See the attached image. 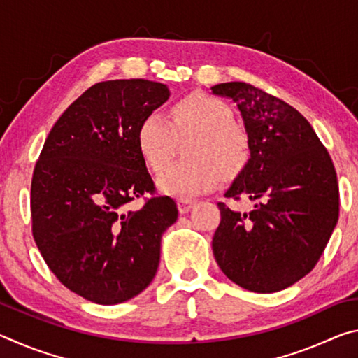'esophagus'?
<instances>
[{
  "mask_svg": "<svg viewBox=\"0 0 358 358\" xmlns=\"http://www.w3.org/2000/svg\"><path fill=\"white\" fill-rule=\"evenodd\" d=\"M177 203H178L180 213H183V215L187 213V211L194 207V201H189V199H180Z\"/></svg>",
  "mask_w": 358,
  "mask_h": 358,
  "instance_id": "obj_1",
  "label": "esophagus"
}]
</instances>
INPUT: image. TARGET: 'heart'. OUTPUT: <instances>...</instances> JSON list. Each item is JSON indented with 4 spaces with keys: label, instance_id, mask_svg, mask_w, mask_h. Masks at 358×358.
<instances>
[{
    "label": "heart",
    "instance_id": "obj_1",
    "mask_svg": "<svg viewBox=\"0 0 358 358\" xmlns=\"http://www.w3.org/2000/svg\"><path fill=\"white\" fill-rule=\"evenodd\" d=\"M199 134L191 156L196 161L173 164L157 178L169 196L191 197L213 189L226 173L240 171L250 157V141L234 124V112L220 98L194 93L172 107V123L159 110L147 113L137 128V147L143 161L161 172L172 159L177 137Z\"/></svg>",
    "mask_w": 358,
    "mask_h": 358
}]
</instances>
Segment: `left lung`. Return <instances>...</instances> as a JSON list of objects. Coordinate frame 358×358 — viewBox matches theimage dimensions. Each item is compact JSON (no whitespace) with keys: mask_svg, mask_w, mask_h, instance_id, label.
<instances>
[{"mask_svg":"<svg viewBox=\"0 0 358 358\" xmlns=\"http://www.w3.org/2000/svg\"><path fill=\"white\" fill-rule=\"evenodd\" d=\"M211 92L237 104L251 151L224 196L254 202L250 213L217 202L215 259L240 287L278 292L310 273L329 243L339 216L335 166L308 120L287 102L245 82Z\"/></svg>","mask_w":358,"mask_h":358,"instance_id":"left-lung-1","label":"left lung"}]
</instances>
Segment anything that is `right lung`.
Here are the masks:
<instances>
[{"label": "right lung", "instance_id": "add662e5", "mask_svg": "<svg viewBox=\"0 0 358 358\" xmlns=\"http://www.w3.org/2000/svg\"><path fill=\"white\" fill-rule=\"evenodd\" d=\"M169 96L167 85L145 78L93 85L58 118L34 166L36 245L58 281L93 303L141 294L156 275L162 234L177 221V203L156 196L136 137ZM141 196L143 208L131 210Z\"/></svg>", "mask_w": 358, "mask_h": 358}]
</instances>
